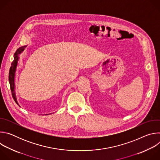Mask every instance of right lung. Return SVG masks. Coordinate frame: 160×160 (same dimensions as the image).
Listing matches in <instances>:
<instances>
[{"label":"right lung","instance_id":"add662e5","mask_svg":"<svg viewBox=\"0 0 160 160\" xmlns=\"http://www.w3.org/2000/svg\"><path fill=\"white\" fill-rule=\"evenodd\" d=\"M27 48V45H25V46H22L18 48L16 51L15 52L14 54V60L11 63V66L9 70V81L10 83V87H11V90L12 92V96L15 101V102L18 104L16 98V94H15V90H14V76H15V72L16 70V66L18 64V61L19 59V56L18 55L20 54L22 51L25 50V48Z\"/></svg>","mask_w":160,"mask_h":160}]
</instances>
